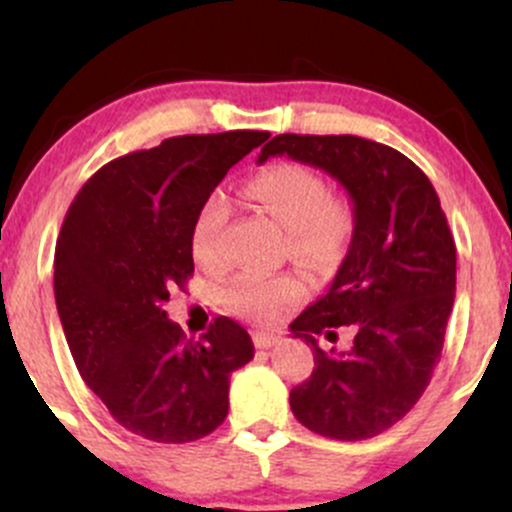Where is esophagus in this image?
<instances>
[{
  "label": "esophagus",
  "instance_id": "obj_1",
  "mask_svg": "<svg viewBox=\"0 0 512 512\" xmlns=\"http://www.w3.org/2000/svg\"><path fill=\"white\" fill-rule=\"evenodd\" d=\"M252 342H255L257 349H272V346L279 342V334L257 330V332H252Z\"/></svg>",
  "mask_w": 512,
  "mask_h": 512
}]
</instances>
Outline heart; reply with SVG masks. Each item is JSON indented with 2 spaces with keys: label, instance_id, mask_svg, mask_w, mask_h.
Here are the masks:
<instances>
[{
  "label": "heart",
  "instance_id": "1",
  "mask_svg": "<svg viewBox=\"0 0 512 512\" xmlns=\"http://www.w3.org/2000/svg\"><path fill=\"white\" fill-rule=\"evenodd\" d=\"M245 195L262 211L274 216L289 231V248L305 262H332L344 250L354 231V209L344 197L327 195V185L313 168L303 163L281 161L257 170L245 182ZM228 209L219 195L202 204L192 223V257L202 267L223 262L221 231ZM301 276H238L226 293L233 313L255 322H272L289 305L305 296Z\"/></svg>",
  "mask_w": 512,
  "mask_h": 512
}]
</instances>
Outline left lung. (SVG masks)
Segmentation results:
<instances>
[{"label":"left lung","mask_w":512,"mask_h":512,"mask_svg":"<svg viewBox=\"0 0 512 512\" xmlns=\"http://www.w3.org/2000/svg\"><path fill=\"white\" fill-rule=\"evenodd\" d=\"M289 156L325 170L349 192L354 233L330 291L291 322L315 368L291 390L310 431L366 440L395 426L431 383L455 301L457 250L424 170L392 146L351 134H279L257 161ZM354 326L349 352L325 355L314 337Z\"/></svg>","instance_id":"1"}]
</instances>
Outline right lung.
I'll use <instances>...</instances> for the list:
<instances>
[{"label":"right lung","instance_id":"add662e5","mask_svg":"<svg viewBox=\"0 0 512 512\" xmlns=\"http://www.w3.org/2000/svg\"><path fill=\"white\" fill-rule=\"evenodd\" d=\"M267 132L170 137L93 173L64 216L55 301L84 383L113 419L154 443H192L228 414L231 373L250 334L216 317L187 339L163 303L195 272L192 223L214 187Z\"/></svg>","mask_w":512,"mask_h":512}]
</instances>
